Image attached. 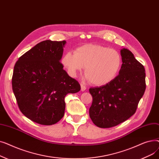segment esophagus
<instances>
[{"instance_id":"obj_1","label":"esophagus","mask_w":159,"mask_h":159,"mask_svg":"<svg viewBox=\"0 0 159 159\" xmlns=\"http://www.w3.org/2000/svg\"><path fill=\"white\" fill-rule=\"evenodd\" d=\"M80 87H81V91H84L86 89V87L84 84H80Z\"/></svg>"}]
</instances>
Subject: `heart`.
Masks as SVG:
<instances>
[{
    "label": "heart",
    "instance_id": "obj_1",
    "mask_svg": "<svg viewBox=\"0 0 159 159\" xmlns=\"http://www.w3.org/2000/svg\"><path fill=\"white\" fill-rule=\"evenodd\" d=\"M62 64L71 77H76L85 66V79L95 86H104L119 73L122 58L115 49L98 44H86L77 48L74 53L67 52Z\"/></svg>",
    "mask_w": 159,
    "mask_h": 159
}]
</instances>
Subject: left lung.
Instances as JSON below:
<instances>
[{
	"instance_id": "obj_1",
	"label": "left lung",
	"mask_w": 159,
	"mask_h": 159,
	"mask_svg": "<svg viewBox=\"0 0 159 159\" xmlns=\"http://www.w3.org/2000/svg\"><path fill=\"white\" fill-rule=\"evenodd\" d=\"M122 66L119 75L108 84L91 88L93 102L89 116L101 128L116 126L137 110L146 89L145 69L126 48L120 49Z\"/></svg>"
}]
</instances>
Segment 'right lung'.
Here are the masks:
<instances>
[{"mask_svg": "<svg viewBox=\"0 0 159 159\" xmlns=\"http://www.w3.org/2000/svg\"><path fill=\"white\" fill-rule=\"evenodd\" d=\"M66 42H40L16 62L12 88L20 111L42 125H52L64 116L68 93L80 90L79 83L63 69L61 60Z\"/></svg>", "mask_w": 159, "mask_h": 159, "instance_id": "add662e5", "label": "right lung"}]
</instances>
